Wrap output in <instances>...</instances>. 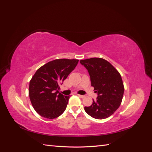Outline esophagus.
<instances>
[{"label": "esophagus", "mask_w": 152, "mask_h": 152, "mask_svg": "<svg viewBox=\"0 0 152 152\" xmlns=\"http://www.w3.org/2000/svg\"><path fill=\"white\" fill-rule=\"evenodd\" d=\"M77 96H79V97H80V98H84V97H85V96H84V95H80V94H77Z\"/></svg>", "instance_id": "34e87169"}]
</instances>
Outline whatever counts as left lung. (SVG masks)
<instances>
[{"label": "left lung", "mask_w": 152, "mask_h": 152, "mask_svg": "<svg viewBox=\"0 0 152 152\" xmlns=\"http://www.w3.org/2000/svg\"><path fill=\"white\" fill-rule=\"evenodd\" d=\"M89 72L91 86L98 93L96 100L90 107H85L86 112L96 119L111 116L121 104L124 87L119 72L108 61L100 58H91L80 61Z\"/></svg>", "instance_id": "8db88e82"}]
</instances>
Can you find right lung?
<instances>
[{"mask_svg":"<svg viewBox=\"0 0 152 152\" xmlns=\"http://www.w3.org/2000/svg\"><path fill=\"white\" fill-rule=\"evenodd\" d=\"M78 62V59H54L36 71L30 81L29 96L34 108L40 116L53 119L65 112L70 96L59 93V85Z\"/></svg>","mask_w":152,"mask_h":152,"instance_id":"add662e5","label":"right lung"}]
</instances>
